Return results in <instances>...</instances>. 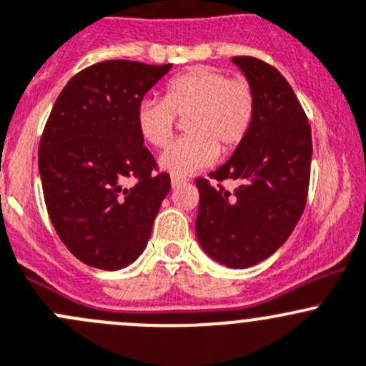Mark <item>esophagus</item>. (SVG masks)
I'll return each instance as SVG.
<instances>
[{"label": "esophagus", "instance_id": "obj_1", "mask_svg": "<svg viewBox=\"0 0 366 366\" xmlns=\"http://www.w3.org/2000/svg\"><path fill=\"white\" fill-rule=\"evenodd\" d=\"M183 183H184V178H182V176H172V178H171L172 188L179 187V184H183Z\"/></svg>", "mask_w": 366, "mask_h": 366}]
</instances>
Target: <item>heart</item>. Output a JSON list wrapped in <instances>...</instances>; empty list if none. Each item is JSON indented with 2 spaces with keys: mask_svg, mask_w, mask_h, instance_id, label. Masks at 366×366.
Instances as JSON below:
<instances>
[{
  "mask_svg": "<svg viewBox=\"0 0 366 366\" xmlns=\"http://www.w3.org/2000/svg\"><path fill=\"white\" fill-rule=\"evenodd\" d=\"M254 92L249 81L227 78L219 69L197 65L174 76L164 89V99H142L137 107V129L146 144L164 149L179 119L183 139L160 158L164 171L187 176L208 167L220 153L237 149L254 119Z\"/></svg>",
  "mask_w": 366,
  "mask_h": 366,
  "instance_id": "heart-1",
  "label": "heart"
}]
</instances>
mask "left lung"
I'll return each mask as SVG.
<instances>
[{
  "label": "left lung",
  "mask_w": 366,
  "mask_h": 366,
  "mask_svg": "<svg viewBox=\"0 0 366 366\" xmlns=\"http://www.w3.org/2000/svg\"><path fill=\"white\" fill-rule=\"evenodd\" d=\"M254 92V119L233 157L197 178L195 233L215 262L247 269L272 256L297 226L306 206L311 129L290 83L254 56H233ZM241 183L234 192L222 182Z\"/></svg>",
  "instance_id": "8db88e82"
}]
</instances>
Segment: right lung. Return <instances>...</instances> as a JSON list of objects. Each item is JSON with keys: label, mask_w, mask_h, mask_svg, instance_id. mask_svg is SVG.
<instances>
[{"label": "right lung", "mask_w": 366, "mask_h": 366, "mask_svg": "<svg viewBox=\"0 0 366 366\" xmlns=\"http://www.w3.org/2000/svg\"><path fill=\"white\" fill-rule=\"evenodd\" d=\"M172 65L107 60L83 69L56 97L39 144L49 219L90 267L119 270L146 249L171 190L137 129V107ZM126 179H135L126 187Z\"/></svg>", "instance_id": "obj_1"}]
</instances>
